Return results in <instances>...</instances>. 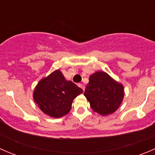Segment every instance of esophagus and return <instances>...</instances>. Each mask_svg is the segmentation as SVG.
Wrapping results in <instances>:
<instances>
[{
	"label": "esophagus",
	"instance_id": "34e87169",
	"mask_svg": "<svg viewBox=\"0 0 155 155\" xmlns=\"http://www.w3.org/2000/svg\"><path fill=\"white\" fill-rule=\"evenodd\" d=\"M78 86H79V87H81V88L83 90V91H85V85H82V84H81V83H79V84H78Z\"/></svg>",
	"mask_w": 155,
	"mask_h": 155
}]
</instances>
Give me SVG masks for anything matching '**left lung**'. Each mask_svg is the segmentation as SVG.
Returning <instances> with one entry per match:
<instances>
[{"label": "left lung", "instance_id": "left-lung-1", "mask_svg": "<svg viewBox=\"0 0 155 155\" xmlns=\"http://www.w3.org/2000/svg\"><path fill=\"white\" fill-rule=\"evenodd\" d=\"M84 95L94 112L103 115L113 113L124 98V87L105 72L91 75Z\"/></svg>", "mask_w": 155, "mask_h": 155}]
</instances>
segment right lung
Here are the masks:
<instances>
[{
    "label": "right lung",
    "instance_id": "right-lung-1",
    "mask_svg": "<svg viewBox=\"0 0 155 155\" xmlns=\"http://www.w3.org/2000/svg\"><path fill=\"white\" fill-rule=\"evenodd\" d=\"M83 92L71 81H67L60 70L39 82L34 92V99L44 113L53 118L68 114L75 97Z\"/></svg>",
    "mask_w": 155,
    "mask_h": 155
}]
</instances>
